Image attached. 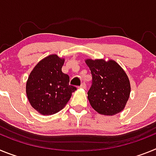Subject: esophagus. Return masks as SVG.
Instances as JSON below:
<instances>
[{
	"label": "esophagus",
	"instance_id": "obj_1",
	"mask_svg": "<svg viewBox=\"0 0 156 156\" xmlns=\"http://www.w3.org/2000/svg\"><path fill=\"white\" fill-rule=\"evenodd\" d=\"M80 87L83 88V89H85V88H86V84H85V83H82L80 86Z\"/></svg>",
	"mask_w": 156,
	"mask_h": 156
}]
</instances>
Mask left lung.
<instances>
[{
    "label": "left lung",
    "mask_w": 156,
    "mask_h": 156,
    "mask_svg": "<svg viewBox=\"0 0 156 156\" xmlns=\"http://www.w3.org/2000/svg\"><path fill=\"white\" fill-rule=\"evenodd\" d=\"M92 76L87 92L92 108L98 113L113 115L124 108L130 93V84L124 70L113 60L87 59Z\"/></svg>",
    "instance_id": "left-lung-1"
}]
</instances>
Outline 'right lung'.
<instances>
[{"label": "right lung", "mask_w": 156, "mask_h": 156, "mask_svg": "<svg viewBox=\"0 0 156 156\" xmlns=\"http://www.w3.org/2000/svg\"><path fill=\"white\" fill-rule=\"evenodd\" d=\"M65 60L56 55L42 59L29 76L27 94L30 105L42 115L62 109L76 87L69 85V76L62 71Z\"/></svg>", "instance_id": "1"}]
</instances>
